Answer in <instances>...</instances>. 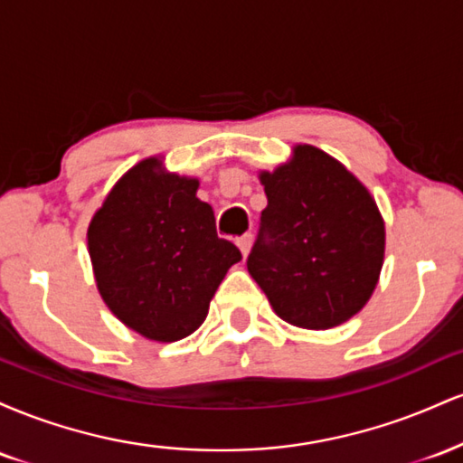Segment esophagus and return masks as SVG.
<instances>
[{
	"label": "esophagus",
	"mask_w": 463,
	"mask_h": 463,
	"mask_svg": "<svg viewBox=\"0 0 463 463\" xmlns=\"http://www.w3.org/2000/svg\"><path fill=\"white\" fill-rule=\"evenodd\" d=\"M237 246H239V250H241V254L243 257H248V252H250V248H252V235H241L237 239Z\"/></svg>",
	"instance_id": "esophagus-1"
}]
</instances>
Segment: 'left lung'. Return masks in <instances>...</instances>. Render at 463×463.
<instances>
[{"instance_id": "1", "label": "left lung", "mask_w": 463, "mask_h": 463, "mask_svg": "<svg viewBox=\"0 0 463 463\" xmlns=\"http://www.w3.org/2000/svg\"><path fill=\"white\" fill-rule=\"evenodd\" d=\"M261 183L268 206L248 272L294 326L333 328L364 309L383 268L385 226L370 191L313 146Z\"/></svg>"}]
</instances>
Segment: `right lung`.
Segmentation results:
<instances>
[{"label":"right lung","instance_id":"right-lung-1","mask_svg":"<svg viewBox=\"0 0 463 463\" xmlns=\"http://www.w3.org/2000/svg\"><path fill=\"white\" fill-rule=\"evenodd\" d=\"M198 180L165 174L146 158L124 174L89 226V254L109 309L154 342H176L204 322L235 243L195 198Z\"/></svg>","mask_w":463,"mask_h":463}]
</instances>
